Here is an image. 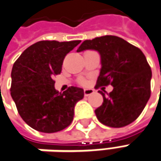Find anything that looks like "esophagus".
<instances>
[{"mask_svg":"<svg viewBox=\"0 0 161 161\" xmlns=\"http://www.w3.org/2000/svg\"><path fill=\"white\" fill-rule=\"evenodd\" d=\"M94 92L93 89H85L84 90V93H85V96H88V95H91L92 93Z\"/></svg>","mask_w":161,"mask_h":161,"instance_id":"esophagus-1","label":"esophagus"}]
</instances>
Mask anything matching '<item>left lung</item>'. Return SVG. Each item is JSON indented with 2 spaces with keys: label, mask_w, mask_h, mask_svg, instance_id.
Instances as JSON below:
<instances>
[{
  "label": "left lung",
  "mask_w": 161,
  "mask_h": 161,
  "mask_svg": "<svg viewBox=\"0 0 161 161\" xmlns=\"http://www.w3.org/2000/svg\"><path fill=\"white\" fill-rule=\"evenodd\" d=\"M86 50L96 51L101 57L102 68L96 86H113L108 94L100 91L103 103L95 109L98 120L111 127L129 125L139 117L151 96L152 70L144 54L114 36L86 40L77 53Z\"/></svg>",
  "instance_id": "8db88e82"
}]
</instances>
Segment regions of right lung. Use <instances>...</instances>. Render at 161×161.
Here are the masks:
<instances>
[{
	"instance_id": "1",
	"label": "right lung",
	"mask_w": 161,
	"mask_h": 161,
	"mask_svg": "<svg viewBox=\"0 0 161 161\" xmlns=\"http://www.w3.org/2000/svg\"><path fill=\"white\" fill-rule=\"evenodd\" d=\"M80 42H37L25 49L13 65L10 94L20 117L32 128L55 133L71 124L84 90L70 86L58 92L53 77L61 72L65 56Z\"/></svg>"
}]
</instances>
